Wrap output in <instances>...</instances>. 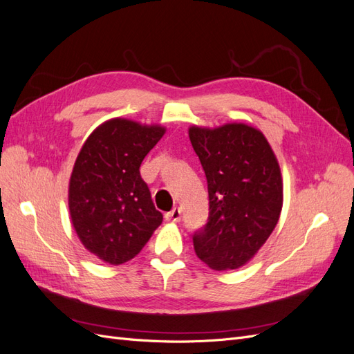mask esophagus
<instances>
[{"mask_svg":"<svg viewBox=\"0 0 354 354\" xmlns=\"http://www.w3.org/2000/svg\"><path fill=\"white\" fill-rule=\"evenodd\" d=\"M181 218V209L178 207L173 208L169 212L165 214V220L171 221V223H178Z\"/></svg>","mask_w":354,"mask_h":354,"instance_id":"34e87169","label":"esophagus"}]
</instances>
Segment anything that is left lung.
<instances>
[{
    "instance_id": "1",
    "label": "left lung",
    "mask_w": 354,
    "mask_h": 354,
    "mask_svg": "<svg viewBox=\"0 0 354 354\" xmlns=\"http://www.w3.org/2000/svg\"><path fill=\"white\" fill-rule=\"evenodd\" d=\"M189 138L208 181L209 216L194 234L195 252L212 270L251 261L281 217V167L264 134L242 122L192 125Z\"/></svg>"
}]
</instances>
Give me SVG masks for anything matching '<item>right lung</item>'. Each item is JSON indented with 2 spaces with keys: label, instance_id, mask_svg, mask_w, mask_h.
I'll use <instances>...</instances> for the list:
<instances>
[{
  "label": "right lung",
  "instance_id": "right-lung-1",
  "mask_svg": "<svg viewBox=\"0 0 354 354\" xmlns=\"http://www.w3.org/2000/svg\"><path fill=\"white\" fill-rule=\"evenodd\" d=\"M165 130L112 118L88 136L75 160L68 190L71 220L85 250L104 263L134 259L162 223L140 165Z\"/></svg>",
  "mask_w": 354,
  "mask_h": 354
}]
</instances>
